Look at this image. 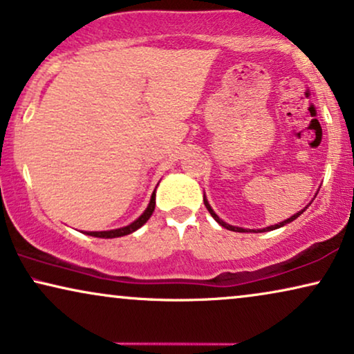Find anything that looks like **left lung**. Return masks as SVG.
Segmentation results:
<instances>
[{
	"label": "left lung",
	"mask_w": 354,
	"mask_h": 354,
	"mask_svg": "<svg viewBox=\"0 0 354 354\" xmlns=\"http://www.w3.org/2000/svg\"><path fill=\"white\" fill-rule=\"evenodd\" d=\"M203 201H205V206H206V209H208V211H209V214H211V216H213L214 219H216V221H218L219 224H221V226H223V227H226V229H229V231H234V232H267V231H273V229L283 227V226H286V224H289V223H291V221H295V219H296L297 216H301V214H302V213H304V211H306V208H307V206H309V205H310V203H309V205H307V206H306V208H304V209L297 211V213H296V214H292V216H291V218L284 219V221H281V223H278V224H274V226H268V227H263V229H257V231H255V229H252V231H250V229H244V227H237V226H231V224L224 223V221H223V219H221V218H219L216 213H214V211H213V208H211V206H209V203H208V200H206V196H205V195H203ZM312 201H314V200H312Z\"/></svg>",
	"instance_id": "1"
}]
</instances>
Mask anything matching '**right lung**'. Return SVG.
Returning a JSON list of instances; mask_svg holds the SVG:
<instances>
[{
  "label": "right lung",
  "mask_w": 354,
  "mask_h": 354,
  "mask_svg": "<svg viewBox=\"0 0 354 354\" xmlns=\"http://www.w3.org/2000/svg\"><path fill=\"white\" fill-rule=\"evenodd\" d=\"M154 206H156V190L153 192V195H151L148 208H146L145 213L141 214V216L138 219H135V221H133L131 224H128V226H123V227H118V229H110V231H93V232H84V234H87V236H94V237H102V239H113V237L128 236V234L135 232L136 229H140L146 221H148V219L151 218V214H153Z\"/></svg>",
  "instance_id": "right-lung-1"
}]
</instances>
